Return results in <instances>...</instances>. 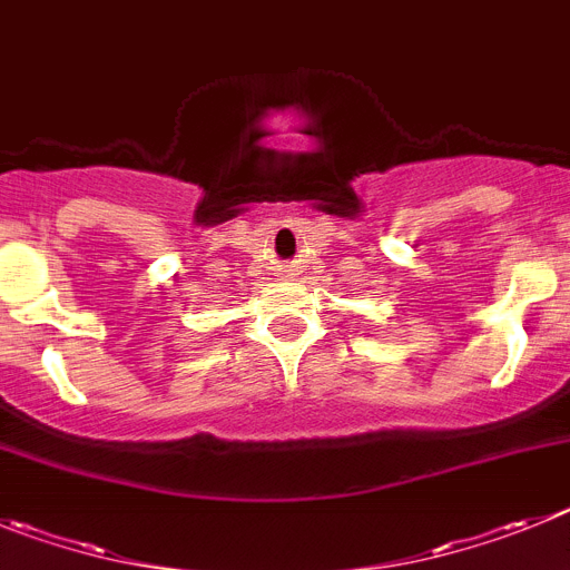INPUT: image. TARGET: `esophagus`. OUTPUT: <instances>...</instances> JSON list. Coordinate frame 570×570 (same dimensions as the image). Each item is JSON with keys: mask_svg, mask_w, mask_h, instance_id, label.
Returning <instances> with one entry per match:
<instances>
[{"mask_svg": "<svg viewBox=\"0 0 570 570\" xmlns=\"http://www.w3.org/2000/svg\"><path fill=\"white\" fill-rule=\"evenodd\" d=\"M278 275H281V278H286V281H289V278H295V269H292V266L289 264H286V266H281V269H278Z\"/></svg>", "mask_w": 570, "mask_h": 570, "instance_id": "obj_1", "label": "esophagus"}]
</instances>
